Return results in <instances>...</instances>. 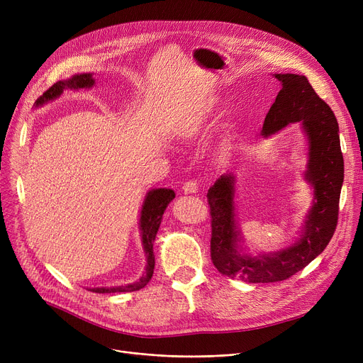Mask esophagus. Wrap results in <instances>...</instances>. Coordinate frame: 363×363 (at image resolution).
<instances>
[{
  "label": "esophagus",
  "instance_id": "1",
  "mask_svg": "<svg viewBox=\"0 0 363 363\" xmlns=\"http://www.w3.org/2000/svg\"><path fill=\"white\" fill-rule=\"evenodd\" d=\"M182 191L185 194H196L199 191V184L194 181H186L182 186Z\"/></svg>",
  "mask_w": 363,
  "mask_h": 363
}]
</instances>
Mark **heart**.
<instances>
[{"instance_id": "heart-1", "label": "heart", "mask_w": 363, "mask_h": 363, "mask_svg": "<svg viewBox=\"0 0 363 363\" xmlns=\"http://www.w3.org/2000/svg\"><path fill=\"white\" fill-rule=\"evenodd\" d=\"M222 108V97H219V95H207V97L201 99L191 108L185 110L178 119H175L172 129H174L175 135L181 140H196L203 135L204 130L219 116ZM233 145L234 137L231 133H226L219 145L222 155H228L233 150Z\"/></svg>"}]
</instances>
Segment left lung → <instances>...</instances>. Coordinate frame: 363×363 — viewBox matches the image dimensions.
I'll list each match as a JSON object with an SVG mask.
<instances>
[{
  "mask_svg": "<svg viewBox=\"0 0 363 363\" xmlns=\"http://www.w3.org/2000/svg\"><path fill=\"white\" fill-rule=\"evenodd\" d=\"M281 82L275 103L264 118L262 135L269 138L290 123H300L308 144L303 179L312 188V206L300 235L285 249L250 255L242 249L235 219V175H220L208 188L212 215L211 255L215 268L225 277L244 282H277L301 271L318 257L334 235L345 162L340 148L338 123L330 106L318 97L306 76L274 73Z\"/></svg>",
  "mask_w": 363,
  "mask_h": 363,
  "instance_id": "8db88e82",
  "label": "left lung"
}]
</instances>
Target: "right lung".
<instances>
[{
  "mask_svg": "<svg viewBox=\"0 0 363 363\" xmlns=\"http://www.w3.org/2000/svg\"><path fill=\"white\" fill-rule=\"evenodd\" d=\"M95 85V79L92 78V73H78L73 74L72 78L55 82L48 91H45L40 99L36 100L35 107H41L55 99H59L66 89L78 91V89H88ZM175 199V191L170 188H152L145 194L141 212H140V231H141V241L145 253V271L143 277L126 285H114V287H95L88 289L94 293H129L144 289L150 282L152 272H155V253H152V244L156 241L157 231L162 223L163 213L166 211L167 204Z\"/></svg>",
  "mask_w": 363,
  "mask_h": 363,
  "instance_id": "1",
  "label": "right lung"
}]
</instances>
